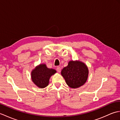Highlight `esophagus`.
Instances as JSON below:
<instances>
[{
	"instance_id": "obj_1",
	"label": "esophagus",
	"mask_w": 120,
	"mask_h": 120,
	"mask_svg": "<svg viewBox=\"0 0 120 120\" xmlns=\"http://www.w3.org/2000/svg\"><path fill=\"white\" fill-rule=\"evenodd\" d=\"M56 70H57V71L58 72L60 73L61 72V68L60 67H57V68H56Z\"/></svg>"
}]
</instances>
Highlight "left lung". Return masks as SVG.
<instances>
[{
    "label": "left lung",
    "mask_w": 120,
    "mask_h": 120,
    "mask_svg": "<svg viewBox=\"0 0 120 120\" xmlns=\"http://www.w3.org/2000/svg\"><path fill=\"white\" fill-rule=\"evenodd\" d=\"M88 68L80 61H71L61 71L67 85L72 88H77L84 85L88 77Z\"/></svg>",
    "instance_id": "obj_1"
}]
</instances>
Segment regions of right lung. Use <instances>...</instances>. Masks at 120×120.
Segmentation results:
<instances>
[{"mask_svg":"<svg viewBox=\"0 0 120 120\" xmlns=\"http://www.w3.org/2000/svg\"><path fill=\"white\" fill-rule=\"evenodd\" d=\"M55 73L56 70L47 68L45 64H40L32 71V80L38 87L44 88L48 85L50 76Z\"/></svg>","mask_w":120,"mask_h":120,"instance_id":"add662e5","label":"right lung"}]
</instances>
